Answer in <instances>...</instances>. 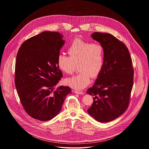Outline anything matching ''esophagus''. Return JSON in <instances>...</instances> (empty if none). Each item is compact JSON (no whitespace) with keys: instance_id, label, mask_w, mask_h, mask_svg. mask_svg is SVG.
Returning <instances> with one entry per match:
<instances>
[{"instance_id":"1","label":"esophagus","mask_w":149,"mask_h":149,"mask_svg":"<svg viewBox=\"0 0 149 149\" xmlns=\"http://www.w3.org/2000/svg\"><path fill=\"white\" fill-rule=\"evenodd\" d=\"M74 93H75L76 94H84V93L82 91H79L77 90L74 91Z\"/></svg>"}]
</instances>
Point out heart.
<instances>
[{
    "mask_svg": "<svg viewBox=\"0 0 149 149\" xmlns=\"http://www.w3.org/2000/svg\"><path fill=\"white\" fill-rule=\"evenodd\" d=\"M69 56L59 54L57 57L58 69L67 74H72L79 65L78 75L65 79L66 85L77 89H83L89 85L91 78L97 77L102 70L105 58L104 47L98 43L77 39L68 49Z\"/></svg>",
    "mask_w": 149,
    "mask_h": 149,
    "instance_id": "b5f03b06",
    "label": "heart"
}]
</instances>
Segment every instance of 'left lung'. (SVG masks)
I'll use <instances>...</instances> for the list:
<instances>
[{
  "mask_svg": "<svg viewBox=\"0 0 149 149\" xmlns=\"http://www.w3.org/2000/svg\"><path fill=\"white\" fill-rule=\"evenodd\" d=\"M93 38L105 50L104 66L92 87L87 90L93 97L88 112L101 122L112 121L128 107L134 85L132 59L124 43L111 34L95 32Z\"/></svg>",
  "mask_w": 149,
  "mask_h": 149,
  "instance_id": "obj_1",
  "label": "left lung"
}]
</instances>
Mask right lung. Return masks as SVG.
<instances>
[{
	"label": "right lung",
	"mask_w": 149,
	"mask_h": 149,
	"mask_svg": "<svg viewBox=\"0 0 149 149\" xmlns=\"http://www.w3.org/2000/svg\"><path fill=\"white\" fill-rule=\"evenodd\" d=\"M62 37L58 32H43L25 41L17 54L15 88L24 111L37 120L55 117L71 93L69 86L54 88L63 76L57 64Z\"/></svg>",
	"instance_id": "1"
}]
</instances>
